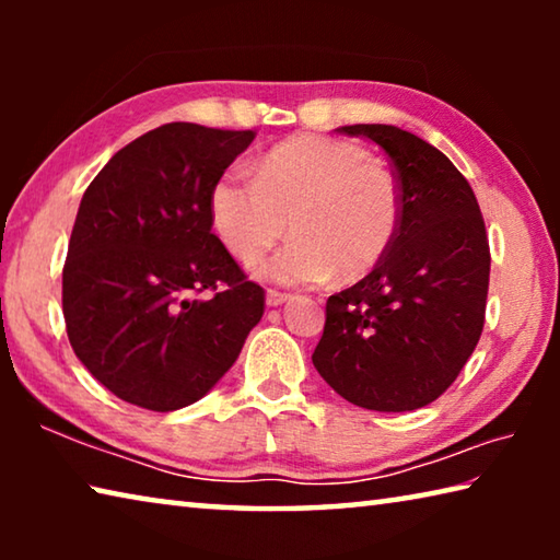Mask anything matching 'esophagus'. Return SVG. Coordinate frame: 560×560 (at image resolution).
<instances>
[{"instance_id":"1","label":"esophagus","mask_w":560,"mask_h":560,"mask_svg":"<svg viewBox=\"0 0 560 560\" xmlns=\"http://www.w3.org/2000/svg\"><path fill=\"white\" fill-rule=\"evenodd\" d=\"M291 301V293L281 291H267V306H283V303Z\"/></svg>"}]
</instances>
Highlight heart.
Masks as SVG:
<instances>
[{
  "instance_id": "1",
  "label": "heart",
  "mask_w": 560,
  "mask_h": 560,
  "mask_svg": "<svg viewBox=\"0 0 560 560\" xmlns=\"http://www.w3.org/2000/svg\"><path fill=\"white\" fill-rule=\"evenodd\" d=\"M214 234L242 264H254L287 232L293 240L261 261L277 283H316L330 273L355 281L390 252L402 222L395 175L365 150L324 136H296L254 165V179L226 170L210 189Z\"/></svg>"
}]
</instances>
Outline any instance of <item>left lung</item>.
<instances>
[{
  "instance_id": "obj_1",
  "label": "left lung",
  "mask_w": 560,
  "mask_h": 560,
  "mask_svg": "<svg viewBox=\"0 0 560 560\" xmlns=\"http://www.w3.org/2000/svg\"><path fill=\"white\" fill-rule=\"evenodd\" d=\"M395 165L402 222L390 252L355 287L330 296L314 350L320 377L377 412L430 405L457 381L485 328L489 242L477 197L452 160L397 126L360 122Z\"/></svg>"
}]
</instances>
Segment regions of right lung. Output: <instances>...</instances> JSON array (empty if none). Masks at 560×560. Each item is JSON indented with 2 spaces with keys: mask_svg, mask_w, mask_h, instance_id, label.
Here are the masks:
<instances>
[{
  "mask_svg": "<svg viewBox=\"0 0 560 560\" xmlns=\"http://www.w3.org/2000/svg\"><path fill=\"white\" fill-rule=\"evenodd\" d=\"M257 132L167 122L118 150L83 192L63 264L75 358L113 395L170 412L200 400L264 314L212 234L210 189ZM207 288L218 293L197 300Z\"/></svg>",
  "mask_w": 560,
  "mask_h": 560,
  "instance_id": "obj_1",
  "label": "right lung"
}]
</instances>
